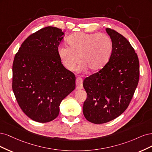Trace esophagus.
<instances>
[{"label":"esophagus","instance_id":"esophagus-1","mask_svg":"<svg viewBox=\"0 0 152 152\" xmlns=\"http://www.w3.org/2000/svg\"><path fill=\"white\" fill-rule=\"evenodd\" d=\"M76 90H81L83 88V79L81 77H77L76 80Z\"/></svg>","mask_w":152,"mask_h":152}]
</instances>
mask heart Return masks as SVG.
Instances as JSON below:
<instances>
[{
	"instance_id": "heart-1",
	"label": "heart",
	"mask_w": 152,
	"mask_h": 152,
	"mask_svg": "<svg viewBox=\"0 0 152 152\" xmlns=\"http://www.w3.org/2000/svg\"><path fill=\"white\" fill-rule=\"evenodd\" d=\"M69 47L58 48V55L67 69L73 71L80 61V69L90 71L101 69L109 61L112 51V42L105 33L72 34L67 39Z\"/></svg>"
}]
</instances>
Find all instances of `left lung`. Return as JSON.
<instances>
[{"instance_id":"1","label":"left lung","mask_w":152,"mask_h":152,"mask_svg":"<svg viewBox=\"0 0 152 152\" xmlns=\"http://www.w3.org/2000/svg\"><path fill=\"white\" fill-rule=\"evenodd\" d=\"M106 31L113 46L109 61L99 72L86 77L83 84L87 94L83 114L94 124L105 123L123 113L140 76L138 57L129 41L115 30L106 28Z\"/></svg>"}]
</instances>
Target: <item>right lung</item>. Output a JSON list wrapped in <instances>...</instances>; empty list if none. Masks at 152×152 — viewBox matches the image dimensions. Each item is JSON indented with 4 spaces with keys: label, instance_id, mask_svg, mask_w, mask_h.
Instances as JSON below:
<instances>
[{
    "label": "right lung",
    "instance_id": "right-lung-1",
    "mask_svg": "<svg viewBox=\"0 0 152 152\" xmlns=\"http://www.w3.org/2000/svg\"><path fill=\"white\" fill-rule=\"evenodd\" d=\"M64 34L56 27L42 28L24 41L14 57V95L24 113L38 122L55 119L62 100L76 87L75 75L58 55Z\"/></svg>",
    "mask_w": 152,
    "mask_h": 152
}]
</instances>
